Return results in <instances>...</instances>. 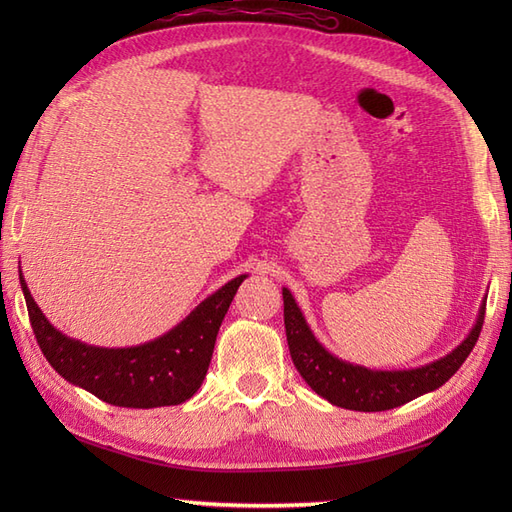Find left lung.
I'll return each instance as SVG.
<instances>
[{
	"label": "left lung",
	"mask_w": 512,
	"mask_h": 512,
	"mask_svg": "<svg viewBox=\"0 0 512 512\" xmlns=\"http://www.w3.org/2000/svg\"><path fill=\"white\" fill-rule=\"evenodd\" d=\"M281 295H284L288 347L297 372L321 398L352 411H387L442 387L471 354L477 336L482 332L486 310V303L482 301L475 325L466 334V339L436 361L409 369H372L343 361L325 350L310 330L292 292L281 288Z\"/></svg>",
	"instance_id": "left-lung-1"
}]
</instances>
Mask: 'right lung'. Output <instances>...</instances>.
<instances>
[{"label":"right lung","mask_w":512,"mask_h":512,"mask_svg":"<svg viewBox=\"0 0 512 512\" xmlns=\"http://www.w3.org/2000/svg\"><path fill=\"white\" fill-rule=\"evenodd\" d=\"M246 277L239 275L215 290L176 328L154 341L132 347H99L70 339L54 328L32 299L19 268L30 325L48 363L68 383L110 405L129 409L180 405L200 389L224 314Z\"/></svg>","instance_id":"1"}]
</instances>
